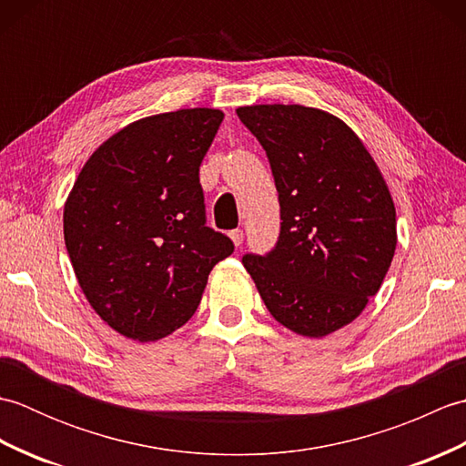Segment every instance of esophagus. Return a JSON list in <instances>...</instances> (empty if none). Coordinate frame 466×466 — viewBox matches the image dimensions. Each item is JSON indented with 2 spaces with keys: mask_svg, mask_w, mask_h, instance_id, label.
Masks as SVG:
<instances>
[{
  "mask_svg": "<svg viewBox=\"0 0 466 466\" xmlns=\"http://www.w3.org/2000/svg\"><path fill=\"white\" fill-rule=\"evenodd\" d=\"M228 236H230V240L234 242V246H240L242 240H244V232L242 230H232V232H228Z\"/></svg>",
  "mask_w": 466,
  "mask_h": 466,
  "instance_id": "esophagus-1",
  "label": "esophagus"
}]
</instances>
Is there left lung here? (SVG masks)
Returning a JSON list of instances; mask_svg holds the SVG:
<instances>
[{"mask_svg":"<svg viewBox=\"0 0 466 466\" xmlns=\"http://www.w3.org/2000/svg\"><path fill=\"white\" fill-rule=\"evenodd\" d=\"M266 150L280 238L242 262L286 329L324 339L359 319L397 250V210L362 140L340 117L300 104L236 110Z\"/></svg>","mask_w":466,"mask_h":466,"instance_id":"obj_1","label":"left lung"}]
</instances>
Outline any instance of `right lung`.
I'll list each match as a JSON object with an SVG mask.
<instances>
[{"label":"right lung","mask_w":466,"mask_h":466,"mask_svg":"<svg viewBox=\"0 0 466 466\" xmlns=\"http://www.w3.org/2000/svg\"><path fill=\"white\" fill-rule=\"evenodd\" d=\"M224 120L214 107L142 117L87 157L64 204L77 284L126 339L156 342L192 319L208 274L234 252L206 226L200 164Z\"/></svg>","instance_id":"add662e5"}]
</instances>
